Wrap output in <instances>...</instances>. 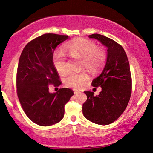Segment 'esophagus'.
<instances>
[{
  "label": "esophagus",
  "instance_id": "obj_1",
  "mask_svg": "<svg viewBox=\"0 0 153 153\" xmlns=\"http://www.w3.org/2000/svg\"><path fill=\"white\" fill-rule=\"evenodd\" d=\"M74 93L75 95H76V94H78L79 93V91H78L77 90H74Z\"/></svg>",
  "mask_w": 153,
  "mask_h": 153
}]
</instances>
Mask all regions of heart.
Masks as SVG:
<instances>
[{
  "instance_id": "heart-1",
  "label": "heart",
  "mask_w": 153,
  "mask_h": 153,
  "mask_svg": "<svg viewBox=\"0 0 153 153\" xmlns=\"http://www.w3.org/2000/svg\"><path fill=\"white\" fill-rule=\"evenodd\" d=\"M64 53L71 58H81L82 67L94 72L100 68L106 60V53L101 48H98L93 42L83 38H76L65 44ZM53 64L60 74L67 73L69 70L65 55L56 53L53 56ZM89 79L85 72H71L65 79V83L71 88L79 89L87 83Z\"/></svg>"
}]
</instances>
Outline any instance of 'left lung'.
I'll list each match as a JSON object with an SVG mask.
<instances>
[{"label": "left lung", "mask_w": 153, "mask_h": 153, "mask_svg": "<svg viewBox=\"0 0 153 153\" xmlns=\"http://www.w3.org/2000/svg\"><path fill=\"white\" fill-rule=\"evenodd\" d=\"M107 48L106 63L100 74L92 81L93 87L100 86L98 96L90 91H84L88 99L83 105V114L92 123L107 125L118 118L127 107L131 94L130 65L124 48L113 39L100 34H92Z\"/></svg>", "instance_id": "1"}]
</instances>
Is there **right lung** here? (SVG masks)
I'll return each mask as SVG.
<instances>
[{"label": "right lung", "mask_w": 153, "mask_h": 153, "mask_svg": "<svg viewBox=\"0 0 153 153\" xmlns=\"http://www.w3.org/2000/svg\"><path fill=\"white\" fill-rule=\"evenodd\" d=\"M68 36L46 33L29 42L20 57L16 77L17 94L25 114L39 126H47L60 122L64 106L73 91L68 88L49 92L48 85H61L53 64V53Z\"/></svg>", "instance_id": "add662e5"}]
</instances>
